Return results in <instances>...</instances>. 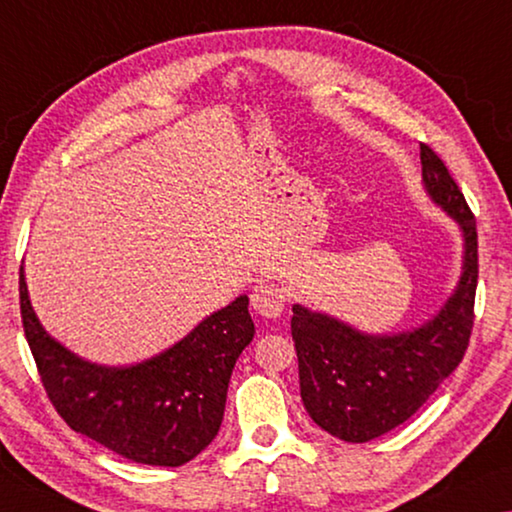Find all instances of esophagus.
Instances as JSON below:
<instances>
[{
  "label": "esophagus",
  "mask_w": 512,
  "mask_h": 512,
  "mask_svg": "<svg viewBox=\"0 0 512 512\" xmlns=\"http://www.w3.org/2000/svg\"><path fill=\"white\" fill-rule=\"evenodd\" d=\"M283 304H286V295L279 286H274L270 281L258 283L251 293V306H254L256 313H261L263 318H279L283 311Z\"/></svg>",
  "instance_id": "1"
}]
</instances>
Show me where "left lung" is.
I'll return each instance as SVG.
<instances>
[{"instance_id": "1", "label": "left lung", "mask_w": 512, "mask_h": 512, "mask_svg": "<svg viewBox=\"0 0 512 512\" xmlns=\"http://www.w3.org/2000/svg\"><path fill=\"white\" fill-rule=\"evenodd\" d=\"M423 185L430 199L458 222L465 261L458 288L442 311L412 332L373 336L325 313L293 306L300 393L322 430L361 444L410 419L465 357L478 283L476 217L446 164L421 144Z\"/></svg>"}]
</instances>
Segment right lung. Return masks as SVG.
Listing matches in <instances>:
<instances>
[{
	"label": "right lung",
	"instance_id": "obj_1",
	"mask_svg": "<svg viewBox=\"0 0 512 512\" xmlns=\"http://www.w3.org/2000/svg\"><path fill=\"white\" fill-rule=\"evenodd\" d=\"M22 327L47 398L70 428L153 467H180L219 432L240 352L254 338L249 297L199 322L183 341L135 366H98L54 341L31 309L20 267Z\"/></svg>",
	"mask_w": 512,
	"mask_h": 512
}]
</instances>
